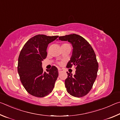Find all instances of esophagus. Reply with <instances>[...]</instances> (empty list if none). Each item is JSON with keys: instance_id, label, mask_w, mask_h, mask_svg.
<instances>
[{"instance_id": "34e87169", "label": "esophagus", "mask_w": 120, "mask_h": 120, "mask_svg": "<svg viewBox=\"0 0 120 120\" xmlns=\"http://www.w3.org/2000/svg\"><path fill=\"white\" fill-rule=\"evenodd\" d=\"M58 71H59V72L60 73V72H62L63 71H64V70H63L62 69H61V68H58Z\"/></svg>"}]
</instances>
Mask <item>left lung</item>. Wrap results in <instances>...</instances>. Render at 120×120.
<instances>
[{"label":"left lung","mask_w":120,"mask_h":120,"mask_svg":"<svg viewBox=\"0 0 120 120\" xmlns=\"http://www.w3.org/2000/svg\"><path fill=\"white\" fill-rule=\"evenodd\" d=\"M59 40L68 41L72 44L73 50L67 68L74 66V75L67 72L65 80L67 91L72 96L82 97L86 95L92 88L98 71V64L92 46L84 38L76 34L60 36Z\"/></svg>","instance_id":"left-lung-1"}]
</instances>
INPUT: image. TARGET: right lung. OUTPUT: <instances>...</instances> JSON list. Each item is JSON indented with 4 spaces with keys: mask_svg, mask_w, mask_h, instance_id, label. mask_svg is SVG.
Listing matches in <instances>:
<instances>
[{
    "mask_svg": "<svg viewBox=\"0 0 120 120\" xmlns=\"http://www.w3.org/2000/svg\"><path fill=\"white\" fill-rule=\"evenodd\" d=\"M58 36L38 34L28 40L20 52L17 67L20 80L26 90L34 96L43 97L53 89L58 69L52 66L44 72L42 61L47 56L48 44Z\"/></svg>",
    "mask_w": 120,
    "mask_h": 120,
    "instance_id": "obj_1",
    "label": "right lung"
}]
</instances>
